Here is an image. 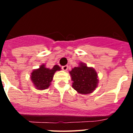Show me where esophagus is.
Segmentation results:
<instances>
[{"instance_id": "1", "label": "esophagus", "mask_w": 133, "mask_h": 133, "mask_svg": "<svg viewBox=\"0 0 133 133\" xmlns=\"http://www.w3.org/2000/svg\"><path fill=\"white\" fill-rule=\"evenodd\" d=\"M68 68H69L68 65H64V66H62V69H63V70H64V71H66V70H68Z\"/></svg>"}]
</instances>
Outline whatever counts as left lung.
<instances>
[{"instance_id":"obj_1","label":"left lung","mask_w":133,"mask_h":133,"mask_svg":"<svg viewBox=\"0 0 133 133\" xmlns=\"http://www.w3.org/2000/svg\"><path fill=\"white\" fill-rule=\"evenodd\" d=\"M73 81L72 88L80 94H90L98 86V75L92 67H88L83 63L69 72Z\"/></svg>"}]
</instances>
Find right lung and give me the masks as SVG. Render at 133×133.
<instances>
[{"mask_svg": "<svg viewBox=\"0 0 133 133\" xmlns=\"http://www.w3.org/2000/svg\"><path fill=\"white\" fill-rule=\"evenodd\" d=\"M61 70L58 65H55L52 68H46L44 64H42L39 69H35L31 73V81L34 86L38 90H44L49 87L56 71Z\"/></svg>", "mask_w": 133, "mask_h": 133, "instance_id": "obj_1", "label": "right lung"}]
</instances>
